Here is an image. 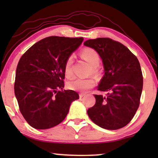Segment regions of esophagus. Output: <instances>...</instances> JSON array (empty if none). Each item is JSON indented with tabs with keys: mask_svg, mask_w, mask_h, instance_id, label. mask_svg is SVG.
<instances>
[{
	"mask_svg": "<svg viewBox=\"0 0 158 158\" xmlns=\"http://www.w3.org/2000/svg\"><path fill=\"white\" fill-rule=\"evenodd\" d=\"M85 96V94H80V95H79L80 98H83V97Z\"/></svg>",
	"mask_w": 158,
	"mask_h": 158,
	"instance_id": "esophagus-1",
	"label": "esophagus"
}]
</instances>
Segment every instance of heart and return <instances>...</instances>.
Masks as SVG:
<instances>
[{
  "label": "heart",
  "mask_w": 158,
  "mask_h": 158,
  "mask_svg": "<svg viewBox=\"0 0 158 158\" xmlns=\"http://www.w3.org/2000/svg\"><path fill=\"white\" fill-rule=\"evenodd\" d=\"M81 57L85 61H87L90 66L92 67L93 72H97V68L100 63L101 57L98 52L92 48H85L82 50L81 52ZM73 57H69L67 59L64 64V73L67 78H70L73 76L72 70ZM96 84V82L91 77L89 78H75L68 83V87L70 90H77V91H85L90 88L94 87Z\"/></svg>",
  "instance_id": "1"
}]
</instances>
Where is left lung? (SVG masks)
Here are the masks:
<instances>
[{"mask_svg":"<svg viewBox=\"0 0 158 158\" xmlns=\"http://www.w3.org/2000/svg\"><path fill=\"white\" fill-rule=\"evenodd\" d=\"M98 52L104 75L98 90L105 96L94 95L96 103L87 113L101 128L116 130L129 124L139 108L143 77L137 57L122 43L110 38H97L84 42Z\"/></svg>","mask_w":158,"mask_h":158,"instance_id":"8db88e82","label":"left lung"}]
</instances>
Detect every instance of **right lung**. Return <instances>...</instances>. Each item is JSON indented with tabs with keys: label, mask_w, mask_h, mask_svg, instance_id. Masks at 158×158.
<instances>
[{
	"label": "right lung",
	"mask_w": 158,
	"mask_h": 158,
	"mask_svg": "<svg viewBox=\"0 0 158 158\" xmlns=\"http://www.w3.org/2000/svg\"><path fill=\"white\" fill-rule=\"evenodd\" d=\"M83 38L49 36L30 47L19 60L14 93L19 110L33 128L46 129L60 124L71 103L79 98L64 90V64Z\"/></svg>",
	"instance_id": "right-lung-1"
}]
</instances>
